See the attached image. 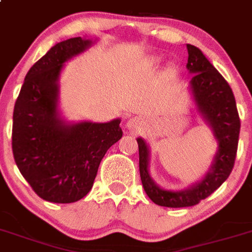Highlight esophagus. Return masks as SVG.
<instances>
[{
  "label": "esophagus",
  "mask_w": 252,
  "mask_h": 252,
  "mask_svg": "<svg viewBox=\"0 0 252 252\" xmlns=\"http://www.w3.org/2000/svg\"><path fill=\"white\" fill-rule=\"evenodd\" d=\"M126 126H128V129L129 130L137 132V130H139V128L142 126V119H139V118H132L130 120H128Z\"/></svg>",
  "instance_id": "34e87169"
}]
</instances>
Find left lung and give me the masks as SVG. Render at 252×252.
<instances>
[{
  "instance_id": "obj_1",
  "label": "left lung",
  "mask_w": 252,
  "mask_h": 252,
  "mask_svg": "<svg viewBox=\"0 0 252 252\" xmlns=\"http://www.w3.org/2000/svg\"><path fill=\"white\" fill-rule=\"evenodd\" d=\"M187 69L193 73L189 82L197 111L213 130L218 151L204 178L183 191L158 187L149 172L150 150L142 138H137L139 151V174L146 193L152 201L166 208H187L210 196L229 177L236 160L241 122L233 92L227 80L205 58L201 50L187 44Z\"/></svg>"
}]
</instances>
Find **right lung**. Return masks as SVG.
I'll use <instances>...</instances> for the list:
<instances>
[{"label":"right lung","instance_id":"right-lung-1","mask_svg":"<svg viewBox=\"0 0 252 252\" xmlns=\"http://www.w3.org/2000/svg\"><path fill=\"white\" fill-rule=\"evenodd\" d=\"M94 42L82 37L51 47L25 75L12 115V154L19 170L41 198L70 204L94 186L107 150L123 136L120 119L66 123L59 113L64 64Z\"/></svg>","mask_w":252,"mask_h":252}]
</instances>
